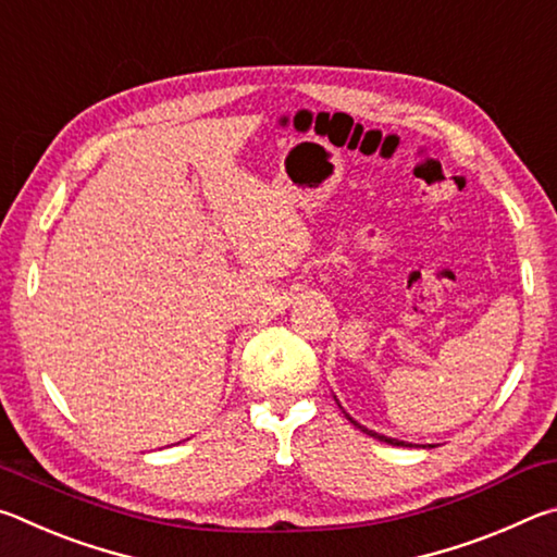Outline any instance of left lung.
I'll use <instances>...</instances> for the list:
<instances>
[{"mask_svg": "<svg viewBox=\"0 0 557 557\" xmlns=\"http://www.w3.org/2000/svg\"><path fill=\"white\" fill-rule=\"evenodd\" d=\"M334 400H336V395H334ZM338 403V400H336ZM344 414H346V418L348 420H351L354 422V425L358 428V430H361V432H366V435H371V437H375V440H379V442H385V445H393V447H412V445H408V442H403V440H395V437H385V435H381V432H373V430H369V428H363L361 425V422H356L354 418H351V414H348L346 410H344Z\"/></svg>", "mask_w": 557, "mask_h": 557, "instance_id": "8db88e82", "label": "left lung"}]
</instances>
